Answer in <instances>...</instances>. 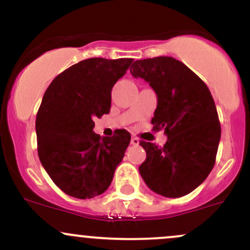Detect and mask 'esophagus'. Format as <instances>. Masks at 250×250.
I'll return each mask as SVG.
<instances>
[{"label":"esophagus","instance_id":"1","mask_svg":"<svg viewBox=\"0 0 250 250\" xmlns=\"http://www.w3.org/2000/svg\"><path fill=\"white\" fill-rule=\"evenodd\" d=\"M130 144L133 145V146H138V145L140 144V140L136 138V136H133V138H131V140H130Z\"/></svg>","mask_w":250,"mask_h":250}]
</instances>
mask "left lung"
<instances>
[{
	"instance_id": "1",
	"label": "left lung",
	"mask_w": 250,
	"mask_h": 250,
	"mask_svg": "<svg viewBox=\"0 0 250 250\" xmlns=\"http://www.w3.org/2000/svg\"><path fill=\"white\" fill-rule=\"evenodd\" d=\"M135 78L149 83L158 97L153 130H164V147L140 141L146 160L139 167L142 179L155 193L168 198L188 194L207 179L215 166L221 125L207 84L172 57L136 60Z\"/></svg>"
}]
</instances>
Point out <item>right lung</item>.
<instances>
[{
	"label": "right lung",
	"mask_w": 250,
	"mask_h": 250,
	"mask_svg": "<svg viewBox=\"0 0 250 250\" xmlns=\"http://www.w3.org/2000/svg\"><path fill=\"white\" fill-rule=\"evenodd\" d=\"M133 59L82 60L53 79L35 121L41 165L62 191L79 199L102 194L129 146L130 134L111 138L94 130L95 117L110 111L111 90Z\"/></svg>",
	"instance_id": "right-lung-1"
}]
</instances>
